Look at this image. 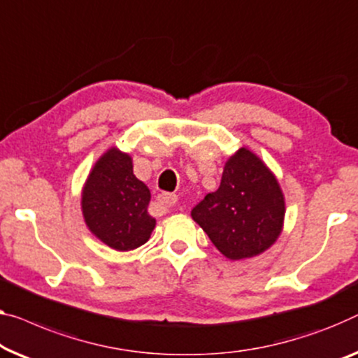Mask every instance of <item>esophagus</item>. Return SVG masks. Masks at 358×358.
Listing matches in <instances>:
<instances>
[{
  "instance_id": "34e87169",
  "label": "esophagus",
  "mask_w": 358,
  "mask_h": 358,
  "mask_svg": "<svg viewBox=\"0 0 358 358\" xmlns=\"http://www.w3.org/2000/svg\"><path fill=\"white\" fill-rule=\"evenodd\" d=\"M157 201H159V204L164 206V207H173V206H177L178 197L175 196V194L164 193V194H159L157 196Z\"/></svg>"
}]
</instances>
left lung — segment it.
<instances>
[{"mask_svg":"<svg viewBox=\"0 0 358 358\" xmlns=\"http://www.w3.org/2000/svg\"><path fill=\"white\" fill-rule=\"evenodd\" d=\"M285 196L270 169L248 148L228 159L217 191L191 217L220 252L231 260L262 254L282 230Z\"/></svg>","mask_w":358,"mask_h":358,"instance_id":"1","label":"left lung"}]
</instances>
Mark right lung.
<instances>
[{"mask_svg":"<svg viewBox=\"0 0 358 358\" xmlns=\"http://www.w3.org/2000/svg\"><path fill=\"white\" fill-rule=\"evenodd\" d=\"M149 188L133 175L128 154L110 148L98 159L82 191V212L96 238L115 250L145 244L156 227L148 213Z\"/></svg>","mask_w":358,"mask_h":358,"instance_id":"obj_1","label":"right lung"}]
</instances>
